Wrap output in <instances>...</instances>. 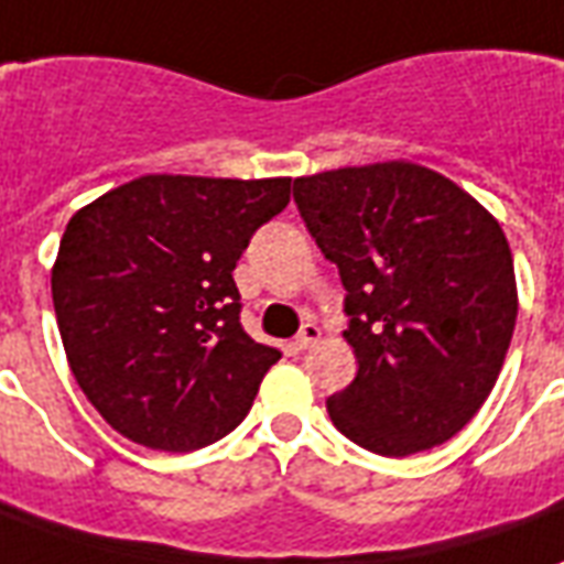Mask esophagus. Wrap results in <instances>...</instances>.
Masks as SVG:
<instances>
[{"instance_id":"1","label":"esophagus","mask_w":564,"mask_h":564,"mask_svg":"<svg viewBox=\"0 0 564 564\" xmlns=\"http://www.w3.org/2000/svg\"><path fill=\"white\" fill-rule=\"evenodd\" d=\"M319 337H323V332H319V325L316 323H304L302 332L295 335L293 346L295 349H311L314 344H319Z\"/></svg>"}]
</instances>
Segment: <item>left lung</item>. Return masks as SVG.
Listing matches in <instances>:
<instances>
[{
  "label": "left lung",
  "mask_w": 564,
  "mask_h": 564,
  "mask_svg": "<svg viewBox=\"0 0 564 564\" xmlns=\"http://www.w3.org/2000/svg\"><path fill=\"white\" fill-rule=\"evenodd\" d=\"M293 197L346 290L358 373L325 403L335 427L382 457L452 440L494 391L514 335L499 220L410 161L302 176Z\"/></svg>",
  "instance_id": "1"
}]
</instances>
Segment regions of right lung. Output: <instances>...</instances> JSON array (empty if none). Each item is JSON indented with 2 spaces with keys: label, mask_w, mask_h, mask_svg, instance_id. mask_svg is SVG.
Masks as SVG:
<instances>
[{
  "label": "right lung",
  "mask_w": 564,
  "mask_h": 564,
  "mask_svg": "<svg viewBox=\"0 0 564 564\" xmlns=\"http://www.w3.org/2000/svg\"><path fill=\"white\" fill-rule=\"evenodd\" d=\"M290 203V178L140 176L80 208L53 265L77 386L154 452L227 436L281 352L241 328L232 269Z\"/></svg>",
  "instance_id": "add662e5"
}]
</instances>
